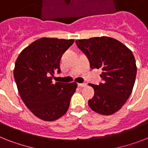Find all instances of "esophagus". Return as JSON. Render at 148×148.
<instances>
[{"mask_svg":"<svg viewBox=\"0 0 148 148\" xmlns=\"http://www.w3.org/2000/svg\"><path fill=\"white\" fill-rule=\"evenodd\" d=\"M77 85H78V87H81V88H82V87H85V86H86V84H85V83L78 84Z\"/></svg>","mask_w":148,"mask_h":148,"instance_id":"1","label":"esophagus"}]
</instances>
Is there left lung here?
Instances as JSON below:
<instances>
[{
  "label": "left lung",
  "instance_id": "left-lung-1",
  "mask_svg": "<svg viewBox=\"0 0 148 148\" xmlns=\"http://www.w3.org/2000/svg\"><path fill=\"white\" fill-rule=\"evenodd\" d=\"M88 58L91 69L102 70L103 80L98 85L90 84L95 95L88 101L94 111L113 114L126 103L135 82L137 67L133 53L116 39L101 37L76 40Z\"/></svg>",
  "mask_w": 148,
  "mask_h": 148
}]
</instances>
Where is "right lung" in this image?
<instances>
[{
	"mask_svg": "<svg viewBox=\"0 0 148 148\" xmlns=\"http://www.w3.org/2000/svg\"><path fill=\"white\" fill-rule=\"evenodd\" d=\"M74 41L40 38L23 50L15 62L14 77L20 96L40 119L54 121L68 110L77 84L53 83L52 78L60 73L61 57Z\"/></svg>",
	"mask_w": 148,
	"mask_h": 148,
	"instance_id": "1",
	"label": "right lung"
}]
</instances>
